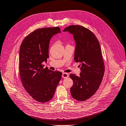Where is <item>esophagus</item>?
<instances>
[{
    "mask_svg": "<svg viewBox=\"0 0 126 126\" xmlns=\"http://www.w3.org/2000/svg\"><path fill=\"white\" fill-rule=\"evenodd\" d=\"M68 77H69V74L68 73H63L62 74V78H67Z\"/></svg>",
    "mask_w": 126,
    "mask_h": 126,
    "instance_id": "1",
    "label": "esophagus"
}]
</instances>
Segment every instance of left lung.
<instances>
[{
	"label": "left lung",
	"instance_id": "1",
	"mask_svg": "<svg viewBox=\"0 0 126 126\" xmlns=\"http://www.w3.org/2000/svg\"><path fill=\"white\" fill-rule=\"evenodd\" d=\"M63 32L72 34L76 43L74 60L80 62V76L71 74L73 98L85 101L95 94L104 76L105 67L99 41L89 29L79 25L69 26Z\"/></svg>",
	"mask_w": 126,
	"mask_h": 126
}]
</instances>
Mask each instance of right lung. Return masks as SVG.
<instances>
[{
    "label": "right lung",
    "mask_w": 126,
    "mask_h": 126,
    "mask_svg": "<svg viewBox=\"0 0 126 126\" xmlns=\"http://www.w3.org/2000/svg\"><path fill=\"white\" fill-rule=\"evenodd\" d=\"M60 28H43L27 35L19 49V70L24 88L34 99L41 103L50 100L55 94L62 73L44 68L48 58L49 43Z\"/></svg>",
    "instance_id": "1"
}]
</instances>
